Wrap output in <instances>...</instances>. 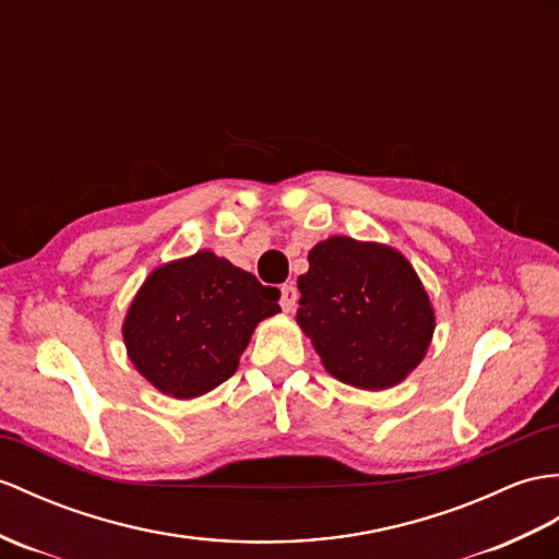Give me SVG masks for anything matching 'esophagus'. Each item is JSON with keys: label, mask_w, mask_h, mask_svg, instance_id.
I'll return each mask as SVG.
<instances>
[{"label": "esophagus", "mask_w": 559, "mask_h": 559, "mask_svg": "<svg viewBox=\"0 0 559 559\" xmlns=\"http://www.w3.org/2000/svg\"><path fill=\"white\" fill-rule=\"evenodd\" d=\"M295 305H297L295 285H283V288H281V307H283V311H293Z\"/></svg>", "instance_id": "1"}]
</instances>
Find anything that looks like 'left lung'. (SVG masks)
I'll use <instances>...</instances> for the list:
<instances>
[{
  "label": "left lung",
  "instance_id": "8db88e82",
  "mask_svg": "<svg viewBox=\"0 0 559 559\" xmlns=\"http://www.w3.org/2000/svg\"><path fill=\"white\" fill-rule=\"evenodd\" d=\"M297 323L335 379L365 391L400 383L433 335V309L400 252L335 236L309 252L297 278Z\"/></svg>",
  "mask_w": 559,
  "mask_h": 559
}]
</instances>
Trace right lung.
<instances>
[{
	"instance_id": "obj_1",
	"label": "right lung",
	"mask_w": 559,
	"mask_h": 559,
	"mask_svg": "<svg viewBox=\"0 0 559 559\" xmlns=\"http://www.w3.org/2000/svg\"><path fill=\"white\" fill-rule=\"evenodd\" d=\"M278 297L202 250L152 271L123 323L128 355L162 393L198 397L236 373L257 323L281 311Z\"/></svg>"
}]
</instances>
